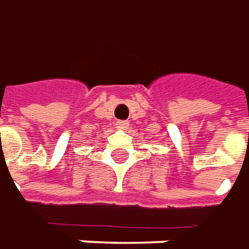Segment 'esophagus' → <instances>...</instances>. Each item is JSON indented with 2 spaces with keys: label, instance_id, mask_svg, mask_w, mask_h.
<instances>
[{
  "label": "esophagus",
  "instance_id": "esophagus-1",
  "mask_svg": "<svg viewBox=\"0 0 249 249\" xmlns=\"http://www.w3.org/2000/svg\"><path fill=\"white\" fill-rule=\"evenodd\" d=\"M116 126H118L119 129H121V130H125V129L129 126V123L125 120H119L116 121Z\"/></svg>",
  "mask_w": 249,
  "mask_h": 249
}]
</instances>
